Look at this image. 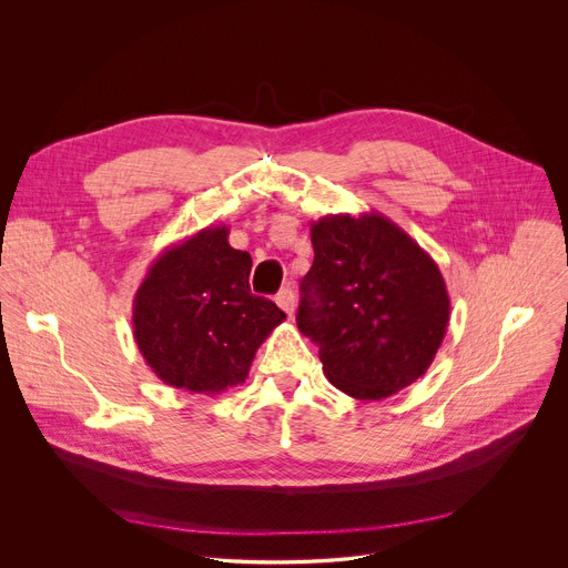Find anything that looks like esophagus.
Returning a JSON list of instances; mask_svg holds the SVG:
<instances>
[{"instance_id": "obj_1", "label": "esophagus", "mask_w": 568, "mask_h": 568, "mask_svg": "<svg viewBox=\"0 0 568 568\" xmlns=\"http://www.w3.org/2000/svg\"><path fill=\"white\" fill-rule=\"evenodd\" d=\"M276 303H278V307H281L287 316H292V314H294L296 298H294V292H292L290 287H283V290L276 294Z\"/></svg>"}]
</instances>
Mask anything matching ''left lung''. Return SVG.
Segmentation results:
<instances>
[{
    "mask_svg": "<svg viewBox=\"0 0 568 568\" xmlns=\"http://www.w3.org/2000/svg\"><path fill=\"white\" fill-rule=\"evenodd\" d=\"M314 263L301 283L298 331L323 373L351 397L384 399L432 366L449 323L434 258L386 215H323L310 224Z\"/></svg>",
    "mask_w": 568,
    "mask_h": 568,
    "instance_id": "left-lung-1",
    "label": "left lung"
}]
</instances>
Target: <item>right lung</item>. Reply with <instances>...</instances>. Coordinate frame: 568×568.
Masks as SVG:
<instances>
[{
	"instance_id": "obj_1",
	"label": "right lung",
	"mask_w": 568,
	"mask_h": 568,
	"mask_svg": "<svg viewBox=\"0 0 568 568\" xmlns=\"http://www.w3.org/2000/svg\"><path fill=\"white\" fill-rule=\"evenodd\" d=\"M252 256L229 245V226H206L166 247L132 303L134 342L169 386L220 393L242 384L285 312L250 290Z\"/></svg>"
}]
</instances>
